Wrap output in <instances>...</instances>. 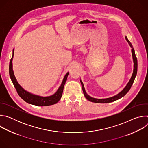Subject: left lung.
<instances>
[{
  "label": "left lung",
  "mask_w": 148,
  "mask_h": 148,
  "mask_svg": "<svg viewBox=\"0 0 148 148\" xmlns=\"http://www.w3.org/2000/svg\"><path fill=\"white\" fill-rule=\"evenodd\" d=\"M125 39H126V41H127L129 45L130 46V47L131 48L132 58H133V61H134V70H133V73H132V77H131L130 80L129 81L128 84H126V86H125V87L118 94H116V95H115L113 97L107 98L98 99V98H95L91 97L88 94H87V93L86 91L85 88H84V84H83L82 81L80 79V82H81V86H82V91H83V92H84V95L88 101H90L91 102H95V103H109V102H112L116 101V100L120 99L121 98L123 97V96H125L126 94V93H127L130 91V90L131 89V88L132 86V84L134 83V81L135 80V78L136 76L137 70H138V61H137V58H136V55H135V50L133 48V46H132V44L131 43V42L128 40V38L126 36H125Z\"/></svg>",
  "instance_id": "left-lung-1"
}]
</instances>
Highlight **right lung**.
Wrapping results in <instances>:
<instances>
[{
	"label": "right lung",
	"mask_w": 148,
	"mask_h": 148,
	"mask_svg": "<svg viewBox=\"0 0 148 148\" xmlns=\"http://www.w3.org/2000/svg\"><path fill=\"white\" fill-rule=\"evenodd\" d=\"M14 49H13L12 57L9 63V75L18 95L28 103L36 105V106H49V105H51L57 103L61 98L63 89H64V87L67 81L69 73H67L64 78H63L61 86L59 87L57 91L53 95L48 97H41L35 94H33L26 91L22 87V86L18 83L14 75L12 64V60L14 56Z\"/></svg>",
	"instance_id": "obj_1"
}]
</instances>
